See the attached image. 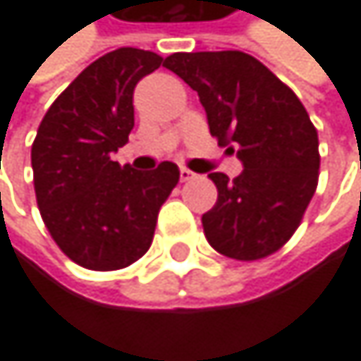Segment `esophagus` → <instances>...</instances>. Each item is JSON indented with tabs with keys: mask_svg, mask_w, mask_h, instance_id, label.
Returning a JSON list of instances; mask_svg holds the SVG:
<instances>
[{
	"mask_svg": "<svg viewBox=\"0 0 361 361\" xmlns=\"http://www.w3.org/2000/svg\"><path fill=\"white\" fill-rule=\"evenodd\" d=\"M195 177H197V173H192L190 169H186V166L179 169V179H182V182H190V179H195Z\"/></svg>",
	"mask_w": 361,
	"mask_h": 361,
	"instance_id": "1",
	"label": "esophagus"
}]
</instances>
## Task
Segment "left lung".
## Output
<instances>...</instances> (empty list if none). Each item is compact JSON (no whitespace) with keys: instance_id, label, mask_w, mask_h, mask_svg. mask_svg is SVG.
Listing matches in <instances>:
<instances>
[{"instance_id":"8db88e82","label":"left lung","mask_w":361,"mask_h":361,"mask_svg":"<svg viewBox=\"0 0 361 361\" xmlns=\"http://www.w3.org/2000/svg\"><path fill=\"white\" fill-rule=\"evenodd\" d=\"M164 66L182 78L205 108L210 134L245 171L212 173L219 199L201 216L219 253L253 262L279 251L297 231L318 186V134L299 97L245 51L173 54Z\"/></svg>"}]
</instances>
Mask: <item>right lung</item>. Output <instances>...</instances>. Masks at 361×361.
<instances>
[{"label":"right lung","instance_id":"right-lung-1","mask_svg":"<svg viewBox=\"0 0 361 361\" xmlns=\"http://www.w3.org/2000/svg\"><path fill=\"white\" fill-rule=\"evenodd\" d=\"M162 56L118 47L88 64L43 116L32 145L40 216L62 253L90 271H118L154 240L179 182L173 162L138 173L112 160L134 130V88Z\"/></svg>","mask_w":361,"mask_h":361}]
</instances>
